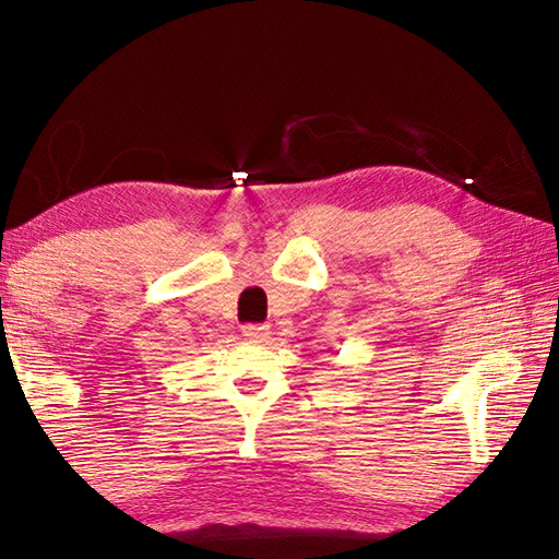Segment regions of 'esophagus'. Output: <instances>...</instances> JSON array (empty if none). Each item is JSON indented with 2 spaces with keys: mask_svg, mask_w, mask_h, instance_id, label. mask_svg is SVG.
Wrapping results in <instances>:
<instances>
[{
  "mask_svg": "<svg viewBox=\"0 0 559 559\" xmlns=\"http://www.w3.org/2000/svg\"><path fill=\"white\" fill-rule=\"evenodd\" d=\"M242 334L254 343H266L271 329H269V324H247V326H242Z\"/></svg>",
  "mask_w": 559,
  "mask_h": 559,
  "instance_id": "obj_1",
  "label": "esophagus"
}]
</instances>
